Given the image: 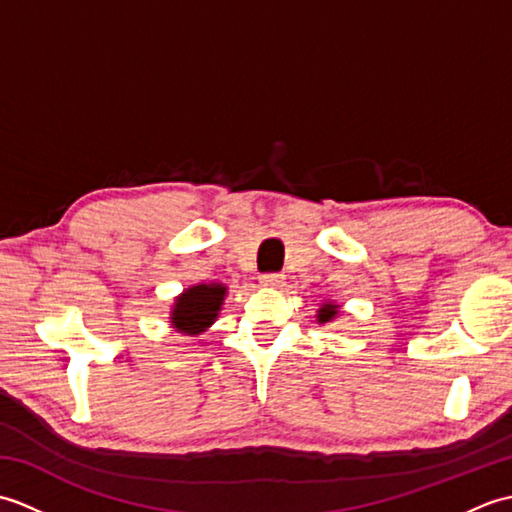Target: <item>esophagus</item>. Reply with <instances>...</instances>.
Instances as JSON below:
<instances>
[{
	"instance_id": "obj_1",
	"label": "esophagus",
	"mask_w": 512,
	"mask_h": 512,
	"mask_svg": "<svg viewBox=\"0 0 512 512\" xmlns=\"http://www.w3.org/2000/svg\"><path fill=\"white\" fill-rule=\"evenodd\" d=\"M259 284H262L264 288H284L286 277L284 275H262Z\"/></svg>"
}]
</instances>
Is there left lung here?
I'll use <instances>...</instances> for the list:
<instances>
[{"instance_id": "left-lung-1", "label": "left lung", "mask_w": 512, "mask_h": 512, "mask_svg": "<svg viewBox=\"0 0 512 512\" xmlns=\"http://www.w3.org/2000/svg\"><path fill=\"white\" fill-rule=\"evenodd\" d=\"M341 314V306L336 301H323L321 306H319V310H317V323L319 325H325V323H330V321H334L336 317H339Z\"/></svg>"}]
</instances>
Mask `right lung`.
<instances>
[{
  "label": "right lung",
  "instance_id": "right-lung-1",
  "mask_svg": "<svg viewBox=\"0 0 512 512\" xmlns=\"http://www.w3.org/2000/svg\"><path fill=\"white\" fill-rule=\"evenodd\" d=\"M226 295V284H217V281L184 288L171 303V328L184 336H200L220 317Z\"/></svg>",
  "mask_w": 512,
  "mask_h": 512
}]
</instances>
